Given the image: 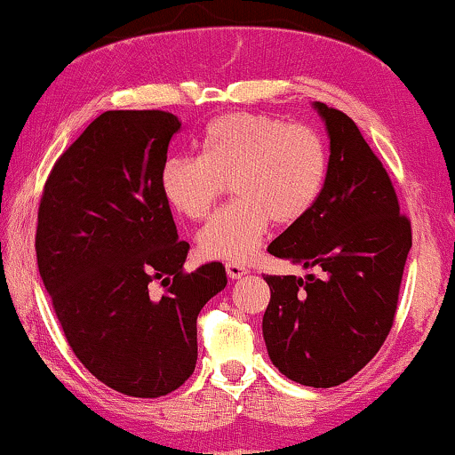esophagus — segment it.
Returning <instances> with one entry per match:
<instances>
[{
    "label": "esophagus",
    "instance_id": "obj_1",
    "mask_svg": "<svg viewBox=\"0 0 455 455\" xmlns=\"http://www.w3.org/2000/svg\"><path fill=\"white\" fill-rule=\"evenodd\" d=\"M226 271H228V277L229 279H242L248 273L246 267L240 265V263H228L226 265Z\"/></svg>",
    "mask_w": 455,
    "mask_h": 455
}]
</instances>
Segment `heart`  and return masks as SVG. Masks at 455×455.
I'll return each instance as SVG.
<instances>
[{
  "instance_id": "b5f03b06",
  "label": "heart",
  "mask_w": 455,
  "mask_h": 455,
  "mask_svg": "<svg viewBox=\"0 0 455 455\" xmlns=\"http://www.w3.org/2000/svg\"><path fill=\"white\" fill-rule=\"evenodd\" d=\"M327 148L307 126L265 114H232L211 122L198 157H170L161 167L164 198L180 215L203 220L226 184L235 203L198 232L203 257L244 263L259 251L271 220L300 221L319 198Z\"/></svg>"
}]
</instances>
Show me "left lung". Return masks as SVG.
Instances as JSON below:
<instances>
[{
  "label": "left lung",
  "instance_id": "8db88e82",
  "mask_svg": "<svg viewBox=\"0 0 455 455\" xmlns=\"http://www.w3.org/2000/svg\"><path fill=\"white\" fill-rule=\"evenodd\" d=\"M313 108L329 136L325 184L315 207L269 252L323 273L265 277L271 300L263 338L282 375L335 387L375 356L394 325L412 229L356 124L325 103Z\"/></svg>",
  "mask_w": 455,
  "mask_h": 455
}]
</instances>
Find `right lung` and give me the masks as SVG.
Returning <instances> with one entry per match:
<instances>
[{"label": "right lung", "mask_w": 455, "mask_h": 455, "mask_svg": "<svg viewBox=\"0 0 455 455\" xmlns=\"http://www.w3.org/2000/svg\"><path fill=\"white\" fill-rule=\"evenodd\" d=\"M180 128L167 111H105L53 165L39 204L36 265L68 344L132 397L167 395L192 375L196 316L228 283L221 263L184 273L190 246L159 186Z\"/></svg>", "instance_id": "add662e5"}]
</instances>
